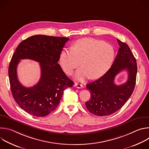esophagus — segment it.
<instances>
[{"mask_svg": "<svg viewBox=\"0 0 149 149\" xmlns=\"http://www.w3.org/2000/svg\"><path fill=\"white\" fill-rule=\"evenodd\" d=\"M74 87H77V88H82L83 86H82V84H78L77 82H75V84H74Z\"/></svg>", "mask_w": 149, "mask_h": 149, "instance_id": "1", "label": "esophagus"}]
</instances>
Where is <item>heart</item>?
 Listing matches in <instances>:
<instances>
[{
  "mask_svg": "<svg viewBox=\"0 0 149 149\" xmlns=\"http://www.w3.org/2000/svg\"><path fill=\"white\" fill-rule=\"evenodd\" d=\"M115 57L113 47L107 42L94 38H83L77 40L72 49L61 51L59 63L67 74L71 75L81 64L75 73L79 81L90 77L97 79L105 74L111 67Z\"/></svg>",
  "mask_w": 149,
  "mask_h": 149,
  "instance_id": "obj_1",
  "label": "heart"
}]
</instances>
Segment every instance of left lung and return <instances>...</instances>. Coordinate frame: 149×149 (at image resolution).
<instances>
[{
  "label": "left lung",
  "instance_id": "8db88e82",
  "mask_svg": "<svg viewBox=\"0 0 149 149\" xmlns=\"http://www.w3.org/2000/svg\"><path fill=\"white\" fill-rule=\"evenodd\" d=\"M120 46L111 67L99 79L87 85L91 98L86 102L88 110L98 116H109L118 111L132 95L136 84L137 67L128 45L117 39ZM128 72V79L117 86L115 76L123 70Z\"/></svg>",
  "mask_w": 149,
  "mask_h": 149
}]
</instances>
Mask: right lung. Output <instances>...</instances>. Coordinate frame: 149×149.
I'll return each mask as SVG.
<instances>
[{
	"mask_svg": "<svg viewBox=\"0 0 149 149\" xmlns=\"http://www.w3.org/2000/svg\"><path fill=\"white\" fill-rule=\"evenodd\" d=\"M68 40L65 37L33 35L24 40L16 49L8 70L10 86L15 101L28 113L36 117L47 116L57 107L65 89L73 86L74 82L58 63ZM23 58L40 63L41 78L32 88L23 86L17 78V66Z\"/></svg>",
	"mask_w": 149,
	"mask_h": 149,
	"instance_id": "right-lung-1",
	"label": "right lung"
}]
</instances>
